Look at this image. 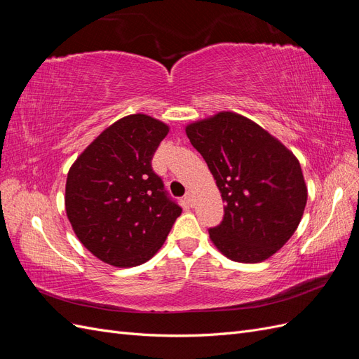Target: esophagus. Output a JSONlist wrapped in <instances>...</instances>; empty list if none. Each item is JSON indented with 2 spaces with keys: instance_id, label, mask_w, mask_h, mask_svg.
I'll return each instance as SVG.
<instances>
[{
  "instance_id": "34e87169",
  "label": "esophagus",
  "mask_w": 359,
  "mask_h": 359,
  "mask_svg": "<svg viewBox=\"0 0 359 359\" xmlns=\"http://www.w3.org/2000/svg\"><path fill=\"white\" fill-rule=\"evenodd\" d=\"M184 199L187 201V203H189L190 206H193V203H194V202H193V193H191L190 190L186 193V196H184Z\"/></svg>"
}]
</instances>
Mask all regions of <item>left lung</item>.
Instances as JSON below:
<instances>
[{
  "mask_svg": "<svg viewBox=\"0 0 359 359\" xmlns=\"http://www.w3.org/2000/svg\"><path fill=\"white\" fill-rule=\"evenodd\" d=\"M186 133L222 193L224 215L210 238L235 262L273 256L297 231L307 203L299 161L252 119L220 112L189 124Z\"/></svg>",
  "mask_w": 359,
  "mask_h": 359,
  "instance_id": "8db88e82",
  "label": "left lung"
}]
</instances>
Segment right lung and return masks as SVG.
<instances>
[{
    "mask_svg": "<svg viewBox=\"0 0 359 359\" xmlns=\"http://www.w3.org/2000/svg\"><path fill=\"white\" fill-rule=\"evenodd\" d=\"M169 127L144 114L118 119L73 163L66 211L79 241L103 262H147L165 243L181 206L151 160Z\"/></svg>",
    "mask_w": 359,
    "mask_h": 359,
    "instance_id": "right-lung-1",
    "label": "right lung"
}]
</instances>
